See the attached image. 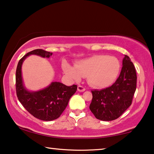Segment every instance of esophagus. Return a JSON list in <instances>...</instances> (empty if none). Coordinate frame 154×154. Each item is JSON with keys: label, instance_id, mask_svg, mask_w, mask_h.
<instances>
[{"label": "esophagus", "instance_id": "obj_1", "mask_svg": "<svg viewBox=\"0 0 154 154\" xmlns=\"http://www.w3.org/2000/svg\"><path fill=\"white\" fill-rule=\"evenodd\" d=\"M78 91H79V92H83L85 91V88L81 86V85H79V86H78Z\"/></svg>", "mask_w": 154, "mask_h": 154}]
</instances>
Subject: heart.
<instances>
[{"mask_svg": "<svg viewBox=\"0 0 154 154\" xmlns=\"http://www.w3.org/2000/svg\"><path fill=\"white\" fill-rule=\"evenodd\" d=\"M63 70L73 80L87 76L93 87L106 88L110 86L119 74L121 65L117 58L107 55H94L79 60L74 66L64 63Z\"/></svg>", "mask_w": 154, "mask_h": 154, "instance_id": "heart-1", "label": "heart"}]
</instances>
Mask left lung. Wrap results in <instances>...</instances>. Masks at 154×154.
<instances>
[{"label": "left lung", "instance_id": "8db88e82", "mask_svg": "<svg viewBox=\"0 0 154 154\" xmlns=\"http://www.w3.org/2000/svg\"><path fill=\"white\" fill-rule=\"evenodd\" d=\"M120 75L112 86L91 91V111L97 119L109 122L119 118L132 104L137 89V73L130 57L125 55Z\"/></svg>", "mask_w": 154, "mask_h": 154}]
</instances>
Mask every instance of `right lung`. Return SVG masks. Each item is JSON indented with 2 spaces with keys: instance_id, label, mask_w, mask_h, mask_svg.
Segmentation results:
<instances>
[{
  "instance_id": "add662e5",
  "label": "right lung",
  "mask_w": 154,
  "mask_h": 154,
  "mask_svg": "<svg viewBox=\"0 0 154 154\" xmlns=\"http://www.w3.org/2000/svg\"><path fill=\"white\" fill-rule=\"evenodd\" d=\"M49 58L52 53L42 49L28 52L19 60L16 74V94L20 103L35 118L43 121H52L59 118L67 107L69 100L77 90V85L66 86L59 82H52L44 89L32 91L24 86L22 74L24 60L30 55Z\"/></svg>"
}]
</instances>
